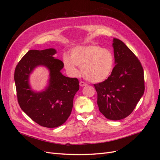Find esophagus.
Listing matches in <instances>:
<instances>
[{
  "label": "esophagus",
  "instance_id": "obj_1",
  "mask_svg": "<svg viewBox=\"0 0 160 160\" xmlns=\"http://www.w3.org/2000/svg\"><path fill=\"white\" fill-rule=\"evenodd\" d=\"M79 85H80L81 87H84V86L87 85V84L85 83V82H83V81H81L80 83H79Z\"/></svg>",
  "mask_w": 160,
  "mask_h": 160
}]
</instances>
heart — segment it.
Here are the masks:
<instances>
[{
    "label": "heart",
    "mask_w": 160,
    "mask_h": 160,
    "mask_svg": "<svg viewBox=\"0 0 160 160\" xmlns=\"http://www.w3.org/2000/svg\"><path fill=\"white\" fill-rule=\"evenodd\" d=\"M65 68L71 75L79 73V67L84 78L92 83H100L108 79L115 65L113 52L98 45L78 46L71 51V57L64 55Z\"/></svg>",
    "instance_id": "b5f03b06"
}]
</instances>
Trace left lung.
Listing matches in <instances>:
<instances>
[{"instance_id": "left-lung-1", "label": "left lung", "mask_w": 160, "mask_h": 160, "mask_svg": "<svg viewBox=\"0 0 160 160\" xmlns=\"http://www.w3.org/2000/svg\"><path fill=\"white\" fill-rule=\"evenodd\" d=\"M115 63L108 79L94 84L100 112L110 120H120L132 113L145 90L141 62L118 38H113Z\"/></svg>"}]
</instances>
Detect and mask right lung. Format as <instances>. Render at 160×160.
<instances>
[{"label":"right lung","instance_id":"right-lung-1","mask_svg":"<svg viewBox=\"0 0 160 160\" xmlns=\"http://www.w3.org/2000/svg\"><path fill=\"white\" fill-rule=\"evenodd\" d=\"M55 49L30 50L17 64L14 71L17 99L21 109L32 121L48 128L59 127L71 115L73 98L79 89L77 78L62 75L64 64L56 59ZM38 66L50 71L49 85L40 92L33 91L29 85V76Z\"/></svg>","mask_w":160,"mask_h":160}]
</instances>
